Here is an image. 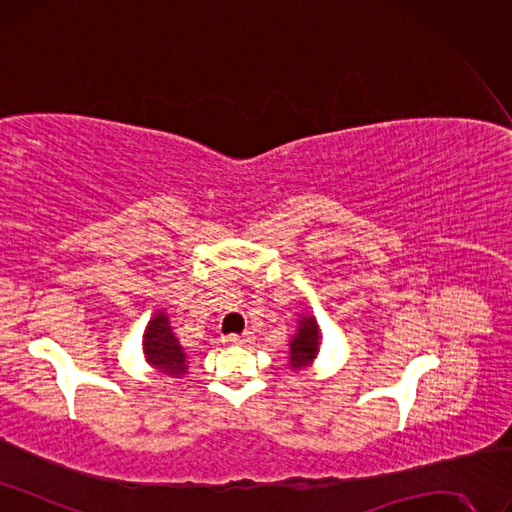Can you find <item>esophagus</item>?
I'll use <instances>...</instances> for the list:
<instances>
[{
    "instance_id": "1",
    "label": "esophagus",
    "mask_w": 512,
    "mask_h": 512,
    "mask_svg": "<svg viewBox=\"0 0 512 512\" xmlns=\"http://www.w3.org/2000/svg\"><path fill=\"white\" fill-rule=\"evenodd\" d=\"M227 339H230L232 344H249V342H251V333H242V335L232 333Z\"/></svg>"
}]
</instances>
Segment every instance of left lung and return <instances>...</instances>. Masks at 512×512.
Instances as JSON below:
<instances>
[{
  "mask_svg": "<svg viewBox=\"0 0 512 512\" xmlns=\"http://www.w3.org/2000/svg\"><path fill=\"white\" fill-rule=\"evenodd\" d=\"M318 327H316V320L310 316V318H304L297 327V333L293 337L291 342V367L293 369H301L310 365L312 358L316 356L318 352Z\"/></svg>",
  "mask_w": 512,
  "mask_h": 512,
  "instance_id": "1",
  "label": "left lung"
}]
</instances>
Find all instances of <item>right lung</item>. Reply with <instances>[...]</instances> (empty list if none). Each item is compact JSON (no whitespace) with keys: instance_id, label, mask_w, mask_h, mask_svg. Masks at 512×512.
Returning <instances> with one entry per match:
<instances>
[{"instance_id":"right-lung-1","label":"right lung","mask_w":512,"mask_h":512,"mask_svg":"<svg viewBox=\"0 0 512 512\" xmlns=\"http://www.w3.org/2000/svg\"><path fill=\"white\" fill-rule=\"evenodd\" d=\"M143 350L147 363L156 371L168 377H181L187 373V356L179 346L173 329H170L168 316L164 312L149 320V327L143 335Z\"/></svg>"}]
</instances>
